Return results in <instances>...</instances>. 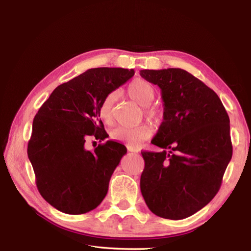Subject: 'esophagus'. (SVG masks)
I'll return each mask as SVG.
<instances>
[{"instance_id":"1","label":"esophagus","mask_w":251,"mask_h":251,"mask_svg":"<svg viewBox=\"0 0 251 251\" xmlns=\"http://www.w3.org/2000/svg\"><path fill=\"white\" fill-rule=\"evenodd\" d=\"M127 151H132V153H138V151H139L138 149L133 148V147H131V146H127Z\"/></svg>"}]
</instances>
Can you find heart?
<instances>
[{
    "mask_svg": "<svg viewBox=\"0 0 251 251\" xmlns=\"http://www.w3.org/2000/svg\"><path fill=\"white\" fill-rule=\"evenodd\" d=\"M127 94L136 102L144 107V112L148 116L151 118L157 117V110L150 107L151 102L155 98V89L150 82L141 78L133 80L127 87ZM115 98V93H109L102 98L100 103L98 113L105 125H112L113 123ZM151 134H153V128L149 125H140L133 127L117 126L112 130L111 137L114 140L126 142L128 146H138L142 141L149 139Z\"/></svg>",
    "mask_w": 251,
    "mask_h": 251,
    "instance_id": "obj_1",
    "label": "heart"
}]
</instances>
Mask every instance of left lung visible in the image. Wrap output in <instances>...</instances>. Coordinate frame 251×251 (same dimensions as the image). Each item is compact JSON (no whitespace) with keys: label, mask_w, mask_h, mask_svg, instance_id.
<instances>
[{"label":"left lung","mask_w":251,"mask_h":251,"mask_svg":"<svg viewBox=\"0 0 251 251\" xmlns=\"http://www.w3.org/2000/svg\"><path fill=\"white\" fill-rule=\"evenodd\" d=\"M140 75L160 88L164 105L151 139L163 151H141V194L156 216L185 219L221 186L232 156L229 117L214 91L183 69L141 70Z\"/></svg>","instance_id":"8db88e82"}]
</instances>
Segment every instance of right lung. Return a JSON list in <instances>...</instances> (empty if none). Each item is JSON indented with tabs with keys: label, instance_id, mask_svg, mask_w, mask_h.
Returning a JSON list of instances; mask_svg holds the SVG:
<instances>
[{
	"label": "right lung",
	"instance_id": "obj_1",
	"mask_svg": "<svg viewBox=\"0 0 251 251\" xmlns=\"http://www.w3.org/2000/svg\"><path fill=\"white\" fill-rule=\"evenodd\" d=\"M135 71L94 68L58 86L33 119L28 158L37 189L53 207L69 215L93 210L104 199L126 148L116 141L85 149L86 140L108 138L98 108L102 98Z\"/></svg>",
	"mask_w": 251,
	"mask_h": 251
}]
</instances>
